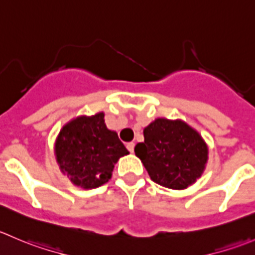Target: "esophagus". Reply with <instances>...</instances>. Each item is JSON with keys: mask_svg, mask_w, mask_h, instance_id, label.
<instances>
[{"mask_svg": "<svg viewBox=\"0 0 255 255\" xmlns=\"http://www.w3.org/2000/svg\"><path fill=\"white\" fill-rule=\"evenodd\" d=\"M134 142H129V143H127V149L129 150L130 153H133V150H134Z\"/></svg>", "mask_w": 255, "mask_h": 255, "instance_id": "obj_1", "label": "esophagus"}]
</instances>
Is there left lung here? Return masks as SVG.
<instances>
[{
    "label": "left lung",
    "instance_id": "8db88e82",
    "mask_svg": "<svg viewBox=\"0 0 255 255\" xmlns=\"http://www.w3.org/2000/svg\"><path fill=\"white\" fill-rule=\"evenodd\" d=\"M134 153L150 179L170 189H184L203 173L208 148L198 132L182 121L158 118L143 130Z\"/></svg>",
    "mask_w": 255,
    "mask_h": 255
}]
</instances>
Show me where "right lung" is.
Wrapping results in <instances>:
<instances>
[{
  "mask_svg": "<svg viewBox=\"0 0 255 255\" xmlns=\"http://www.w3.org/2000/svg\"><path fill=\"white\" fill-rule=\"evenodd\" d=\"M127 148L106 127L105 115L78 117L62 128L56 140L59 168L78 187L92 189L108 182Z\"/></svg>",
  "mask_w": 255,
  "mask_h": 255,
  "instance_id": "obj_1",
  "label": "right lung"
}]
</instances>
